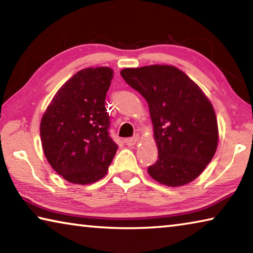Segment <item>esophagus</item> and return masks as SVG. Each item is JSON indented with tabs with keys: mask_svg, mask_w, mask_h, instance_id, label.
Wrapping results in <instances>:
<instances>
[{
	"mask_svg": "<svg viewBox=\"0 0 253 253\" xmlns=\"http://www.w3.org/2000/svg\"><path fill=\"white\" fill-rule=\"evenodd\" d=\"M138 139H139V136L135 135L134 137H131V138H127L125 140V143L126 145H128V146H134V145L138 142Z\"/></svg>",
	"mask_w": 253,
	"mask_h": 253,
	"instance_id": "34e87169",
	"label": "esophagus"
}]
</instances>
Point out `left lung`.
Listing matches in <instances>:
<instances>
[{
    "mask_svg": "<svg viewBox=\"0 0 253 253\" xmlns=\"http://www.w3.org/2000/svg\"><path fill=\"white\" fill-rule=\"evenodd\" d=\"M121 75L148 104L158 149L148 174L173 187L194 181L211 162L219 140L211 101L174 66L126 68Z\"/></svg>",
    "mask_w": 253,
    "mask_h": 253,
    "instance_id": "8db88e82",
    "label": "left lung"
}]
</instances>
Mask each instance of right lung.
Segmentation results:
<instances>
[{
    "label": "right lung",
    "mask_w": 253,
    "mask_h": 253,
    "mask_svg": "<svg viewBox=\"0 0 253 253\" xmlns=\"http://www.w3.org/2000/svg\"><path fill=\"white\" fill-rule=\"evenodd\" d=\"M113 77L108 67L78 71L59 89L42 116L43 153L68 182L85 185L99 181L117 152L105 107Z\"/></svg>",
    "instance_id": "add662e5"
}]
</instances>
